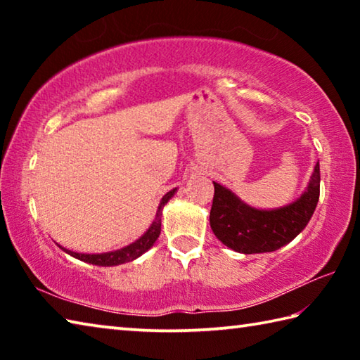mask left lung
I'll return each instance as SVG.
<instances>
[{"label":"left lung","instance_id":"left-lung-1","mask_svg":"<svg viewBox=\"0 0 360 360\" xmlns=\"http://www.w3.org/2000/svg\"><path fill=\"white\" fill-rule=\"evenodd\" d=\"M210 212V225L225 246L243 254L271 252L288 245L307 227L319 200V162L307 192L284 208L260 211L251 208L217 182Z\"/></svg>","mask_w":360,"mask_h":360}]
</instances>
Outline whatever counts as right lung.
Returning a JSON list of instances; mask_svg holds the SVG:
<instances>
[{"instance_id":"add662e5","label":"right lung","mask_w":360,"mask_h":360,"mask_svg":"<svg viewBox=\"0 0 360 360\" xmlns=\"http://www.w3.org/2000/svg\"><path fill=\"white\" fill-rule=\"evenodd\" d=\"M174 192H176V188H173V191H169L163 195L162 202H160V205H158L155 221L152 222L149 230L146 231L141 238L136 240L135 243H131L130 246L122 248V249H119V251H114V252H106V254H77V252L68 251V249H65L62 246L60 248H62L65 252L72 255V257L87 262V264H94V265H100V266H112V265H120V264H125V262L135 260L136 257H139V255L148 251L149 248H152V245L157 241L158 235H160V227H162V210H163V206L167 205L168 200L173 197Z\"/></svg>"}]
</instances>
